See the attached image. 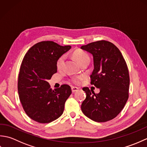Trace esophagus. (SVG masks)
<instances>
[{
	"instance_id": "1",
	"label": "esophagus",
	"mask_w": 147,
	"mask_h": 147,
	"mask_svg": "<svg viewBox=\"0 0 147 147\" xmlns=\"http://www.w3.org/2000/svg\"><path fill=\"white\" fill-rule=\"evenodd\" d=\"M78 90H79V88H77V87H74V86L71 87V90H72V92H73V93L78 91Z\"/></svg>"
}]
</instances>
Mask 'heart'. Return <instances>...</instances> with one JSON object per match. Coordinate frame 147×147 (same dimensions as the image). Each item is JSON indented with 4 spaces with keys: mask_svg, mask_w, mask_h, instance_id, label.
Returning <instances> with one entry per match:
<instances>
[{
    "mask_svg": "<svg viewBox=\"0 0 147 147\" xmlns=\"http://www.w3.org/2000/svg\"><path fill=\"white\" fill-rule=\"evenodd\" d=\"M73 55L74 58L77 61V62H79V64L82 63L83 61L86 60V59L89 58L88 55H87L85 52L81 51V50H76V51H75L73 52ZM64 61H65V55H62L58 59V60L57 61V63H56V66H57V68L58 69H61L62 67H63ZM82 79V78L80 76L75 77L74 78H73V82L74 83L78 84L80 83Z\"/></svg>",
    "mask_w": 147,
    "mask_h": 147,
    "instance_id": "1",
    "label": "heart"
}]
</instances>
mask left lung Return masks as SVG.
<instances>
[{
  "instance_id": "1",
  "label": "left lung",
  "mask_w": 147,
  "mask_h": 147,
  "mask_svg": "<svg viewBox=\"0 0 147 147\" xmlns=\"http://www.w3.org/2000/svg\"><path fill=\"white\" fill-rule=\"evenodd\" d=\"M81 49L93 55L91 84L100 89L95 94L84 87L86 97L82 111L94 121H110L120 113L128 99L129 76L126 61L117 47L105 40L88 43Z\"/></svg>"
}]
</instances>
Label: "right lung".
<instances>
[{"instance_id": "add662e5", "label": "right lung", "mask_w": 147, "mask_h": 147, "mask_svg": "<svg viewBox=\"0 0 147 147\" xmlns=\"http://www.w3.org/2000/svg\"><path fill=\"white\" fill-rule=\"evenodd\" d=\"M52 41L36 43L23 58L18 76L20 100L26 114L40 123H49L63 113L64 104L71 94L67 85L52 90L47 81L57 73L58 59L70 50Z\"/></svg>"}]
</instances>
